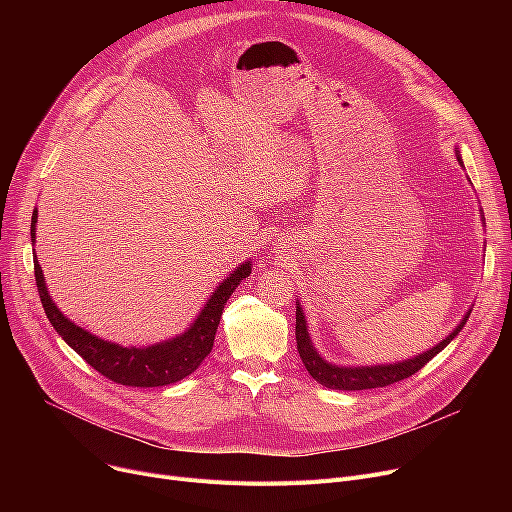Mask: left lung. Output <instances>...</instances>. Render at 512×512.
I'll return each instance as SVG.
<instances>
[{"mask_svg":"<svg viewBox=\"0 0 512 512\" xmlns=\"http://www.w3.org/2000/svg\"><path fill=\"white\" fill-rule=\"evenodd\" d=\"M456 159H459V164L463 166L461 151H456ZM469 315H471V309L463 315L461 324L456 326L442 342H438L432 348H427L425 353H419L411 359L396 361V363H380V365H336V363L326 361L317 353V348L313 346L311 336H309V326H307L303 307L297 301V351H299L301 361H303L305 369L309 371L311 378L317 384L326 386L330 390L353 392V390L384 388V386H390L394 382L409 378V375L417 373L425 363L432 361L440 351H444V348L452 342V338L459 336V332L465 328Z\"/></svg>","mask_w":512,"mask_h":512,"instance_id":"8db88e82","label":"left lung"}]
</instances>
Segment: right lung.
I'll return each mask as SVG.
<instances>
[{"instance_id":"1","label":"right lung","mask_w":512,"mask_h":512,"mask_svg":"<svg viewBox=\"0 0 512 512\" xmlns=\"http://www.w3.org/2000/svg\"><path fill=\"white\" fill-rule=\"evenodd\" d=\"M35 232H37V209L33 211L31 220V242L35 245ZM35 259V280L39 288V297L43 309L47 313L49 324L56 328V332L64 338V342L74 348V351L83 357L93 369H97L105 378H110L116 384L132 386V388H157L168 386L184 380L191 375L211 353L215 332L222 319L224 305L232 297V292L238 284L251 276L253 261H242L232 274H228L215 290L207 303L201 307L199 315L193 319L182 334L161 340L149 346H122L110 340H103L85 328L76 326L70 321L58 305L49 297V290L45 286L43 270Z\"/></svg>"}]
</instances>
